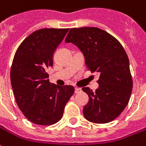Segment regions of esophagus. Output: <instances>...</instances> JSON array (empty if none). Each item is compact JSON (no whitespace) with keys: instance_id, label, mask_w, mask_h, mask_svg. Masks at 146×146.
<instances>
[{"instance_id":"34e87169","label":"esophagus","mask_w":146,"mask_h":146,"mask_svg":"<svg viewBox=\"0 0 146 146\" xmlns=\"http://www.w3.org/2000/svg\"><path fill=\"white\" fill-rule=\"evenodd\" d=\"M80 91H81V88H75V93H78V92H80Z\"/></svg>"}]
</instances>
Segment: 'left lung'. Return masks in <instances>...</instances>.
Masks as SVG:
<instances>
[{
    "mask_svg": "<svg viewBox=\"0 0 146 146\" xmlns=\"http://www.w3.org/2000/svg\"><path fill=\"white\" fill-rule=\"evenodd\" d=\"M66 42H73L83 52L88 70L97 72L99 88L82 90L89 97L84 107V118L95 123H108L123 111L133 88L129 58L114 36L98 27L71 28Z\"/></svg>",
    "mask_w": 146,
    "mask_h": 146,
    "instance_id": "1",
    "label": "left lung"
}]
</instances>
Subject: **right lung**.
<instances>
[{
  "label": "right lung",
  "instance_id": "obj_1",
  "mask_svg": "<svg viewBox=\"0 0 146 146\" xmlns=\"http://www.w3.org/2000/svg\"><path fill=\"white\" fill-rule=\"evenodd\" d=\"M69 28H43L23 40L13 58L10 79L19 108L31 123L52 125L62 118L74 87H59L49 81L53 54Z\"/></svg>",
  "mask_w": 146,
  "mask_h": 146
}]
</instances>
